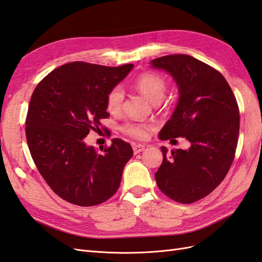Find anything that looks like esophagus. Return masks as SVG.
Returning <instances> with one entry per match:
<instances>
[{"label":"esophagus","mask_w":262,"mask_h":262,"mask_svg":"<svg viewBox=\"0 0 262 262\" xmlns=\"http://www.w3.org/2000/svg\"><path fill=\"white\" fill-rule=\"evenodd\" d=\"M144 150H145V145H143V144H136V145H133V152H134V154H138V153L142 152V151H144Z\"/></svg>","instance_id":"obj_1"}]
</instances>
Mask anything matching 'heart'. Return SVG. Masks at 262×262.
<instances>
[{"instance_id":"heart-1","label":"heart","mask_w":262,"mask_h":262,"mask_svg":"<svg viewBox=\"0 0 262 262\" xmlns=\"http://www.w3.org/2000/svg\"><path fill=\"white\" fill-rule=\"evenodd\" d=\"M136 87L141 94L146 97L152 103L159 104L166 93V81L163 77L155 73H144L140 75L134 81ZM124 99V93L121 87L112 88L105 99L107 110L112 115L121 111ZM150 130V125L145 123H126L123 125L122 131L128 136L136 139H145Z\"/></svg>"}]
</instances>
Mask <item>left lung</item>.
Instances as JSON below:
<instances>
[{
    "mask_svg": "<svg viewBox=\"0 0 262 262\" xmlns=\"http://www.w3.org/2000/svg\"><path fill=\"white\" fill-rule=\"evenodd\" d=\"M165 70L179 88V101L160 131L161 140L185 138L187 150L167 152L155 173L159 188L169 199L190 204L207 196L223 182L235 158L239 109L225 77L188 55H167L151 61Z\"/></svg>",
    "mask_w": 262,
    "mask_h": 262,
    "instance_id": "1",
    "label": "left lung"
}]
</instances>
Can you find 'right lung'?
Instances as JSON below:
<instances>
[{"mask_svg":"<svg viewBox=\"0 0 262 262\" xmlns=\"http://www.w3.org/2000/svg\"><path fill=\"white\" fill-rule=\"evenodd\" d=\"M132 63L107 67L74 61L49 73L35 88L26 117V139L38 172L60 199L95 206L114 196L133 155L128 142L114 139L98 153L84 142L108 118L105 99Z\"/></svg>","mask_w":262,"mask_h":262,"instance_id":"right-lung-1","label":"right lung"}]
</instances>
